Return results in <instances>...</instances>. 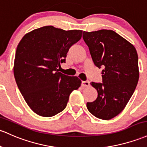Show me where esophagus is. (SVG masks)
Segmentation results:
<instances>
[{
    "label": "esophagus",
    "mask_w": 147,
    "mask_h": 147,
    "mask_svg": "<svg viewBox=\"0 0 147 147\" xmlns=\"http://www.w3.org/2000/svg\"><path fill=\"white\" fill-rule=\"evenodd\" d=\"M82 85L84 87H88V86H89L90 82L88 81H83L82 83Z\"/></svg>",
    "instance_id": "esophagus-1"
}]
</instances>
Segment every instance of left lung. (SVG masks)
Returning a JSON list of instances; mask_svg holds the SVG:
<instances>
[{
  "label": "left lung",
  "instance_id": "left-lung-1",
  "mask_svg": "<svg viewBox=\"0 0 147 147\" xmlns=\"http://www.w3.org/2000/svg\"><path fill=\"white\" fill-rule=\"evenodd\" d=\"M93 63L102 67V83L91 82L98 92L88 110L98 119L109 120L120 114L133 94L139 80L138 56L135 47L112 30L83 33Z\"/></svg>",
  "mask_w": 147,
  "mask_h": 147
}]
</instances>
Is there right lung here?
<instances>
[{
    "label": "right lung",
    "instance_id": "obj_1",
    "mask_svg": "<svg viewBox=\"0 0 147 147\" xmlns=\"http://www.w3.org/2000/svg\"><path fill=\"white\" fill-rule=\"evenodd\" d=\"M82 30H64L46 26L28 32L19 42L14 75L29 107L38 115L50 117L62 112L70 93L82 81L59 72L67 51L81 39Z\"/></svg>",
    "mask_w": 147,
    "mask_h": 147
}]
</instances>
